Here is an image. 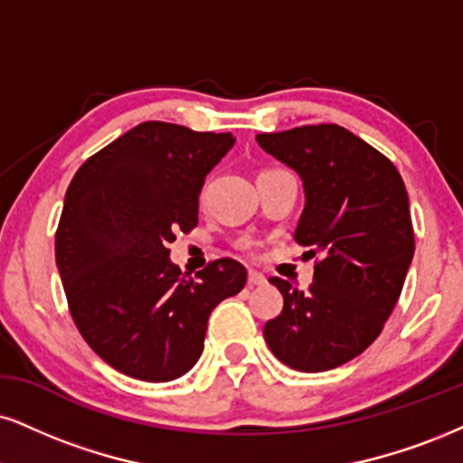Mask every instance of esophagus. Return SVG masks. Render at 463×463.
Wrapping results in <instances>:
<instances>
[{"label":"esophagus","mask_w":463,"mask_h":463,"mask_svg":"<svg viewBox=\"0 0 463 463\" xmlns=\"http://www.w3.org/2000/svg\"><path fill=\"white\" fill-rule=\"evenodd\" d=\"M249 288H260V285L266 283V277L261 275V272H255V270H249Z\"/></svg>","instance_id":"34e87169"}]
</instances>
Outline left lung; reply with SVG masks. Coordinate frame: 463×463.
Wrapping results in <instances>:
<instances>
[{"instance_id":"8db88e82","label":"left lung","mask_w":463,"mask_h":463,"mask_svg":"<svg viewBox=\"0 0 463 463\" xmlns=\"http://www.w3.org/2000/svg\"><path fill=\"white\" fill-rule=\"evenodd\" d=\"M255 139L300 175L305 210L294 238L319 258L305 292L270 279L283 311L268 319L264 339L296 371L335 369L378 339L402 294L414 258L406 184L384 154L336 124Z\"/></svg>"}]
</instances>
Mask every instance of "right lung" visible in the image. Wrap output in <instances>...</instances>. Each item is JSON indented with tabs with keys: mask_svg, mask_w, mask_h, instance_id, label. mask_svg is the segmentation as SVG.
I'll use <instances>...</instances> for the list:
<instances>
[{
	"mask_svg": "<svg viewBox=\"0 0 463 463\" xmlns=\"http://www.w3.org/2000/svg\"><path fill=\"white\" fill-rule=\"evenodd\" d=\"M233 141L144 122L90 156L68 186L55 233L68 309L88 345L130 378L184 375L202 356L210 313L247 283L230 258L184 279L167 249L197 225L205 175Z\"/></svg>",
	"mask_w": 463,
	"mask_h": 463,
	"instance_id": "1",
	"label": "right lung"
}]
</instances>
